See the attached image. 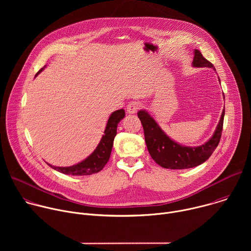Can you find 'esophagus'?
<instances>
[{"mask_svg": "<svg viewBox=\"0 0 251 251\" xmlns=\"http://www.w3.org/2000/svg\"><path fill=\"white\" fill-rule=\"evenodd\" d=\"M140 103L137 101H131L129 102V104L127 105V113L129 114H134L138 111V109L140 108Z\"/></svg>", "mask_w": 251, "mask_h": 251, "instance_id": "34e87169", "label": "esophagus"}]
</instances>
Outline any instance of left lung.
Segmentation results:
<instances>
[{
	"mask_svg": "<svg viewBox=\"0 0 251 251\" xmlns=\"http://www.w3.org/2000/svg\"><path fill=\"white\" fill-rule=\"evenodd\" d=\"M193 66L214 69L213 64L205 59L198 50H195ZM138 117L144 129L146 145L152 159L163 168L182 170L202 164L216 150L222 137L225 110L211 138L204 144L198 147H188L177 144L161 129L155 119L146 110H140Z\"/></svg>",
	"mask_w": 251,
	"mask_h": 251,
	"instance_id": "1",
	"label": "left lung"
}]
</instances>
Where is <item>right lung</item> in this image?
Masks as SVG:
<instances>
[{
    "label": "right lung",
    "mask_w": 251,
    "mask_h": 251,
    "mask_svg": "<svg viewBox=\"0 0 251 251\" xmlns=\"http://www.w3.org/2000/svg\"><path fill=\"white\" fill-rule=\"evenodd\" d=\"M43 70H44V68H42L39 71L37 75ZM124 117H125L124 109L114 111L110 115L108 121H107L106 128L104 130V134L99 142L98 146L93 151V153L91 155H89L82 162H80L76 165H74V166H70V167H55V166L50 165L49 163H47V164L50 167H51L52 169L64 174V175L87 176V175H91V174L100 172L110 158L112 147H113V141L117 134V125Z\"/></svg>",
    "instance_id": "obj_1"
}]
</instances>
